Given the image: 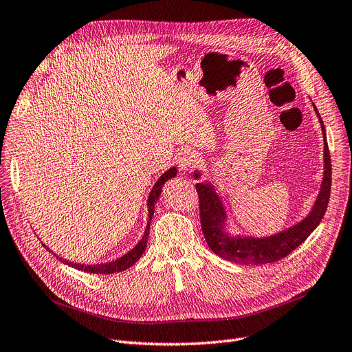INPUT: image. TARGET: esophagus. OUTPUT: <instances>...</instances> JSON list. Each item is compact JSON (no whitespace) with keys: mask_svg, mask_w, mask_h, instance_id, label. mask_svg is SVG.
<instances>
[{"mask_svg":"<svg viewBox=\"0 0 352 352\" xmlns=\"http://www.w3.org/2000/svg\"><path fill=\"white\" fill-rule=\"evenodd\" d=\"M197 161V153H194L191 149H183L179 151L177 162L179 165V168L183 171H187L188 168H191V165Z\"/></svg>","mask_w":352,"mask_h":352,"instance_id":"obj_1","label":"esophagus"}]
</instances>
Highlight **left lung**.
Masks as SVG:
<instances>
[{"label": "left lung", "instance_id": "left-lung-1", "mask_svg": "<svg viewBox=\"0 0 352 352\" xmlns=\"http://www.w3.org/2000/svg\"><path fill=\"white\" fill-rule=\"evenodd\" d=\"M311 104H314V110L316 111L323 135V177L318 197L314 206H311L310 212L302 220L267 236L232 233L229 230V214L226 206L222 197L217 194L213 183L204 181V183L196 184L200 197V222L203 235L209 248L220 258L242 265H261L276 263L293 252L319 226L329 201L332 173L327 132H324V126L315 102ZM192 174L197 179H200L201 173L199 169H194Z\"/></svg>", "mask_w": 352, "mask_h": 352}]
</instances>
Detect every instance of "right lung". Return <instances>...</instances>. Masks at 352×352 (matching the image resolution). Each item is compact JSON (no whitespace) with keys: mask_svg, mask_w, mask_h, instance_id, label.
<instances>
[{"mask_svg":"<svg viewBox=\"0 0 352 352\" xmlns=\"http://www.w3.org/2000/svg\"><path fill=\"white\" fill-rule=\"evenodd\" d=\"M178 169L177 166H171L168 169V171H165L160 178L158 181H156L155 186L152 187L151 192H149V197H148V201H146V206H148V223H146V229L145 232H143V236L140 238V241L133 246L132 250L127 251L126 254H123L122 256L113 259V261H109V263H101V264H80V263H72L69 261V259H65V258H59L56 254V258L59 259L60 263L67 264L68 267H72L75 270H81V271H85V272H91V274H116V272H122L127 268L132 267L136 261H139V258L142 256V254L145 252L146 250V243H148V235H149V228H151V220H152V216H153V212H155V203L158 201L161 192H162V187L164 184L166 183L168 179H171L177 175ZM45 248L47 251H50L49 246H46L43 243ZM52 252V251H50Z\"/></svg>","mask_w":352,"mask_h":352,"instance_id":"obj_1","label":"right lung"}]
</instances>
